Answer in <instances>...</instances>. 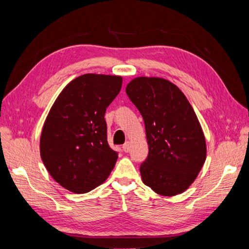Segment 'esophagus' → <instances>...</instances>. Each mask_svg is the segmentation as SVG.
<instances>
[{
  "mask_svg": "<svg viewBox=\"0 0 249 249\" xmlns=\"http://www.w3.org/2000/svg\"><path fill=\"white\" fill-rule=\"evenodd\" d=\"M129 149H130V147H129V142H128V141L125 142L124 145H123V151H124L125 153H128V152H129Z\"/></svg>",
  "mask_w": 249,
  "mask_h": 249,
  "instance_id": "1",
  "label": "esophagus"
}]
</instances>
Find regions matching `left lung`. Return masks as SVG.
<instances>
[{
    "label": "left lung",
    "mask_w": 249,
    "mask_h": 249,
    "mask_svg": "<svg viewBox=\"0 0 249 249\" xmlns=\"http://www.w3.org/2000/svg\"><path fill=\"white\" fill-rule=\"evenodd\" d=\"M144 121L149 155L141 163L142 181L161 196L186 190L206 158L197 115L176 84L162 78L138 77L126 87Z\"/></svg>",
    "instance_id": "obj_1"
}]
</instances>
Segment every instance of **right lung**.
Segmentation results:
<instances>
[{
    "label": "right lung",
    "instance_id": "add662e5",
    "mask_svg": "<svg viewBox=\"0 0 249 249\" xmlns=\"http://www.w3.org/2000/svg\"><path fill=\"white\" fill-rule=\"evenodd\" d=\"M120 76L86 73L60 93L45 121L40 156L61 186L86 194L103 184L118 152L107 141L106 109L121 91Z\"/></svg>",
    "mask_w": 249,
    "mask_h": 249
}]
</instances>
